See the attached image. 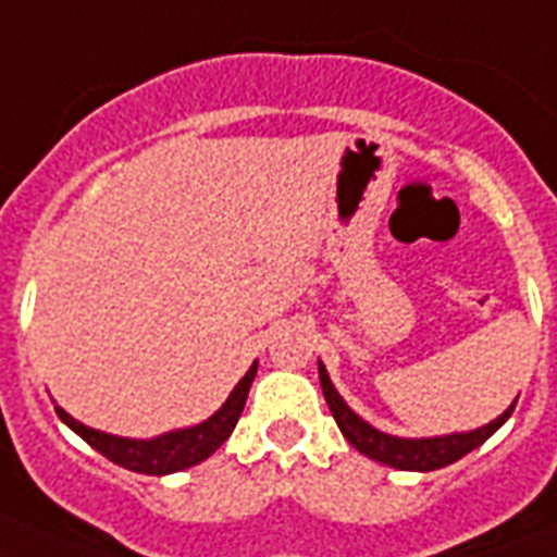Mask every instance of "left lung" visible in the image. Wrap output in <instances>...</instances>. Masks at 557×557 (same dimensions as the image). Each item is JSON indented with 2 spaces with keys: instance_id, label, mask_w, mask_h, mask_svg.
Returning a JSON list of instances; mask_svg holds the SVG:
<instances>
[{
  "instance_id": "8db88e82",
  "label": "left lung",
  "mask_w": 557,
  "mask_h": 557,
  "mask_svg": "<svg viewBox=\"0 0 557 557\" xmlns=\"http://www.w3.org/2000/svg\"><path fill=\"white\" fill-rule=\"evenodd\" d=\"M318 375H321L326 405H330L332 416H335V422H338L341 433L347 436L349 445L361 450L364 457L384 462L389 468H401V471H433V468H445L450 462H457V459H462L474 448H480L509 419L515 405H518V398H515V405L506 413L497 416L492 424L476 428L471 433H450V436H433V440H398V436H387V433L375 431L361 416L349 410L347 401L338 396V389L332 387L326 367L318 364Z\"/></svg>"
}]
</instances>
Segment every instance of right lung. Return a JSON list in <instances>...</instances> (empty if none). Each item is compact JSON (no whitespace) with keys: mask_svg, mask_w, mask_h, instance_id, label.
<instances>
[{"mask_svg":"<svg viewBox=\"0 0 557 557\" xmlns=\"http://www.w3.org/2000/svg\"><path fill=\"white\" fill-rule=\"evenodd\" d=\"M253 375H257V361L251 364V370L245 372V379L236 384L234 393L227 396L225 405L219 407L208 422L187 428V431L164 433V436H156V440H124V436H112V433L91 431V428H86V424L65 413L63 407H57V416L77 436L89 442L91 448L100 450L103 457L117 462V466L138 471V474H173V471H185V468L196 466L201 459H208L231 436V431L236 428V419L243 413Z\"/></svg>","mask_w":557,"mask_h":557,"instance_id":"right-lung-1","label":"right lung"}]
</instances>
